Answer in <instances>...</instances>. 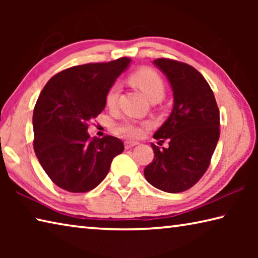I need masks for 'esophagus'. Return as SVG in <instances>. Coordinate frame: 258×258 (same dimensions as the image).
Masks as SVG:
<instances>
[{
  "mask_svg": "<svg viewBox=\"0 0 258 258\" xmlns=\"http://www.w3.org/2000/svg\"><path fill=\"white\" fill-rule=\"evenodd\" d=\"M124 145H125V149H130V148L138 146L139 143H138V142H135V141H125V142H124Z\"/></svg>",
  "mask_w": 258,
  "mask_h": 258,
  "instance_id": "obj_1",
  "label": "esophagus"
}]
</instances>
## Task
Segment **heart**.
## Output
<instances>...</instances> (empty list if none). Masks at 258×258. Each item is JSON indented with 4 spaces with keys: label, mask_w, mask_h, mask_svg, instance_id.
I'll return each instance as SVG.
<instances>
[{
    "label": "heart",
    "mask_w": 258,
    "mask_h": 258,
    "mask_svg": "<svg viewBox=\"0 0 258 258\" xmlns=\"http://www.w3.org/2000/svg\"><path fill=\"white\" fill-rule=\"evenodd\" d=\"M130 81L135 86H138L142 91L143 94L152 101V100H161L165 94V84L163 78H161L156 72L151 71L149 68H142L132 74L130 77ZM120 86L119 84H112L109 87L106 95V103L108 107H115L117 100L119 98ZM148 127L147 123H135V121L125 120L121 123L117 130L125 137L131 139L141 138L145 130Z\"/></svg>",
    "instance_id": "heart-1"
}]
</instances>
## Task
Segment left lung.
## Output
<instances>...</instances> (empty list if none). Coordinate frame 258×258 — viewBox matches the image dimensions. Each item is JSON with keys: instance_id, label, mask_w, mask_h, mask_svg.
<instances>
[{"instance_id": "1", "label": "left lung", "mask_w": 258, "mask_h": 258, "mask_svg": "<svg viewBox=\"0 0 258 258\" xmlns=\"http://www.w3.org/2000/svg\"><path fill=\"white\" fill-rule=\"evenodd\" d=\"M154 64L172 87L173 109L154 135L156 140L168 139V148L151 143L155 158L145 168V177L157 189L177 194L194 186L207 171L220 139V110L197 69L164 58Z\"/></svg>"}]
</instances>
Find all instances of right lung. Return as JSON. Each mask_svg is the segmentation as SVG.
I'll list each match as a JSON object with an SVG mask.
<instances>
[{"label": "right lung", "instance_id": "1", "mask_svg": "<svg viewBox=\"0 0 258 258\" xmlns=\"http://www.w3.org/2000/svg\"><path fill=\"white\" fill-rule=\"evenodd\" d=\"M130 58L86 63L56 74L42 90L33 113L34 151L54 184L87 192L103 181L124 150L115 137L91 138L87 123L106 107V95Z\"/></svg>", "mask_w": 258, "mask_h": 258}]
</instances>
